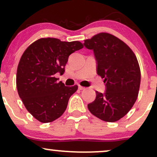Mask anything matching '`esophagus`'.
Instances as JSON below:
<instances>
[{
  "label": "esophagus",
  "mask_w": 157,
  "mask_h": 157,
  "mask_svg": "<svg viewBox=\"0 0 157 157\" xmlns=\"http://www.w3.org/2000/svg\"><path fill=\"white\" fill-rule=\"evenodd\" d=\"M78 89L80 90H84V89H86V88L83 87V86H80V85H78Z\"/></svg>",
  "instance_id": "1"
}]
</instances>
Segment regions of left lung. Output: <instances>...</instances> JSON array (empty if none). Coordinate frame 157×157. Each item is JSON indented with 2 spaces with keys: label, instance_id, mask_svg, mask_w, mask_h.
<instances>
[{
  "label": "left lung",
  "instance_id": "left-lung-1",
  "mask_svg": "<svg viewBox=\"0 0 157 157\" xmlns=\"http://www.w3.org/2000/svg\"><path fill=\"white\" fill-rule=\"evenodd\" d=\"M93 50L97 73L105 83V91H96L90 112L100 120L113 122L130 111L137 99L141 74L137 59L123 41L109 33H100L84 40Z\"/></svg>",
  "mask_w": 157,
  "mask_h": 157
}]
</instances>
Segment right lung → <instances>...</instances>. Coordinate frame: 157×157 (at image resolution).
Masks as SVG:
<instances>
[{
	"mask_svg": "<svg viewBox=\"0 0 157 157\" xmlns=\"http://www.w3.org/2000/svg\"><path fill=\"white\" fill-rule=\"evenodd\" d=\"M83 48L79 41L40 38L23 52L17 70L20 98L32 116L44 123L59 118L67 108L77 86H65L55 75H63L69 55Z\"/></svg>",
	"mask_w": 157,
	"mask_h": 157,
	"instance_id": "right-lung-1",
	"label": "right lung"
}]
</instances>
